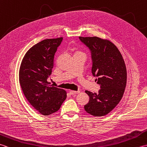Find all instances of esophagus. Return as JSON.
Here are the masks:
<instances>
[{
  "instance_id": "esophagus-1",
  "label": "esophagus",
  "mask_w": 147,
  "mask_h": 147,
  "mask_svg": "<svg viewBox=\"0 0 147 147\" xmlns=\"http://www.w3.org/2000/svg\"><path fill=\"white\" fill-rule=\"evenodd\" d=\"M80 92V91H74V90H71V91H69V93L72 95L78 94V93H79Z\"/></svg>"
}]
</instances>
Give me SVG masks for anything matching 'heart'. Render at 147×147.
Returning <instances> with one entry per match:
<instances>
[{"instance_id":"heart-1","label":"heart","mask_w":147,"mask_h":147,"mask_svg":"<svg viewBox=\"0 0 147 147\" xmlns=\"http://www.w3.org/2000/svg\"><path fill=\"white\" fill-rule=\"evenodd\" d=\"M75 54H85L84 53L80 51H76L75 52Z\"/></svg>"}]
</instances>
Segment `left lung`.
Returning a JSON list of instances; mask_svg holds the SVG:
<instances>
[{
    "label": "left lung",
    "mask_w": 147,
    "mask_h": 147,
    "mask_svg": "<svg viewBox=\"0 0 147 147\" xmlns=\"http://www.w3.org/2000/svg\"><path fill=\"white\" fill-rule=\"evenodd\" d=\"M92 53L93 75L100 85L98 92L86 90L90 99L84 108L95 117L109 114L123 97L126 86L127 71L121 52L113 43L97 36H80Z\"/></svg>",
    "instance_id": "1"
}]
</instances>
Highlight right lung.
Listing matches in <instances>:
<instances>
[{
  "mask_svg": "<svg viewBox=\"0 0 147 147\" xmlns=\"http://www.w3.org/2000/svg\"><path fill=\"white\" fill-rule=\"evenodd\" d=\"M62 37L45 39L33 45L21 61L19 80L24 96L30 104L43 115L58 111L67 97L63 89L49 85L54 58Z\"/></svg>",
  "mask_w": 147,
  "mask_h": 147,
  "instance_id": "add662e5",
  "label": "right lung"
}]
</instances>
